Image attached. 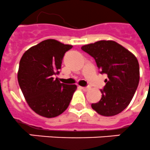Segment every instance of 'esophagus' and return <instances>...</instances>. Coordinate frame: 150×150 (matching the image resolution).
Listing matches in <instances>:
<instances>
[{"instance_id": "34e87169", "label": "esophagus", "mask_w": 150, "mask_h": 150, "mask_svg": "<svg viewBox=\"0 0 150 150\" xmlns=\"http://www.w3.org/2000/svg\"><path fill=\"white\" fill-rule=\"evenodd\" d=\"M81 88H82L84 91H88V90L90 89V86H86V87H81Z\"/></svg>"}]
</instances>
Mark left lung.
I'll list each match as a JSON object with an SVG mask.
<instances>
[{
  "instance_id": "8db88e82",
  "label": "left lung",
  "mask_w": 150,
  "mask_h": 150,
  "mask_svg": "<svg viewBox=\"0 0 150 150\" xmlns=\"http://www.w3.org/2000/svg\"><path fill=\"white\" fill-rule=\"evenodd\" d=\"M96 61L101 74H106L105 86L101 89L102 98L92 103L99 115L112 116L129 105L139 81L137 58L123 46L113 41H99L81 47Z\"/></svg>"
}]
</instances>
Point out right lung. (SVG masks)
<instances>
[{
  "mask_svg": "<svg viewBox=\"0 0 150 150\" xmlns=\"http://www.w3.org/2000/svg\"><path fill=\"white\" fill-rule=\"evenodd\" d=\"M72 45L47 39L30 47L19 63L18 80L31 109L46 118L56 117L69 107L75 85L61 83L59 74L65 52Z\"/></svg>",
  "mask_w": 150,
  "mask_h": 150,
  "instance_id": "add662e5",
  "label": "right lung"
}]
</instances>
